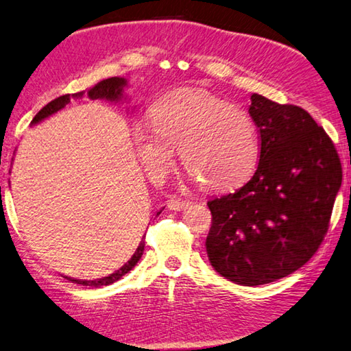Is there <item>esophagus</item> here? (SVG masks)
<instances>
[{"instance_id":"obj_1","label":"esophagus","mask_w":351,"mask_h":351,"mask_svg":"<svg viewBox=\"0 0 351 351\" xmlns=\"http://www.w3.org/2000/svg\"><path fill=\"white\" fill-rule=\"evenodd\" d=\"M189 201H184V199H181V197H170V199L167 201V207L170 208V210H175V212H180V210H184V208H187L189 207Z\"/></svg>"}]
</instances>
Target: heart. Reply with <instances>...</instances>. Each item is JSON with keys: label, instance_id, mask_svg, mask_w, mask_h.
<instances>
[{"label": "heart", "instance_id": "1", "mask_svg": "<svg viewBox=\"0 0 351 351\" xmlns=\"http://www.w3.org/2000/svg\"><path fill=\"white\" fill-rule=\"evenodd\" d=\"M136 155L162 181L181 150L184 167L208 190L239 186L256 169L258 129L244 109L196 88H180L152 107V123L132 129Z\"/></svg>", "mask_w": 351, "mask_h": 351}]
</instances>
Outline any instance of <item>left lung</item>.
I'll return each mask as SVG.
<instances>
[{
    "instance_id": "8db88e82",
    "label": "left lung",
    "mask_w": 351,
    "mask_h": 351,
    "mask_svg": "<svg viewBox=\"0 0 351 351\" xmlns=\"http://www.w3.org/2000/svg\"><path fill=\"white\" fill-rule=\"evenodd\" d=\"M256 171L237 192L208 201L206 239L213 269L239 285L285 278L313 256L328 230L342 167L335 144L308 112L253 93Z\"/></svg>"
}]
</instances>
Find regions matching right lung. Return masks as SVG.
<instances>
[{
  "label": "right lung",
  "mask_w": 351,
  "mask_h": 351,
  "mask_svg": "<svg viewBox=\"0 0 351 351\" xmlns=\"http://www.w3.org/2000/svg\"><path fill=\"white\" fill-rule=\"evenodd\" d=\"M125 86H127V80L119 78V76H113V78L103 80L101 82H98L97 86H93L90 90H87V97L90 99H106V101H110V103H119V101L125 99V95H123ZM82 95H84V92L73 93V95H62V97L50 101L47 106H44L43 109L35 114V118L32 119V124L41 123L43 119L49 118L50 114H53L58 110L64 109V107L70 103V99H72V98H82ZM162 210L164 208L159 210L156 215L161 213ZM144 245H145V242H144V238H143V241L139 242L136 252L132 254V258L127 261V263L123 267H121V269H118L117 271L112 273V275H109V276L95 279V281H84V279H75V278H69V276H66V279H69L70 282L81 284V285H86V287H97V289H98V287H103V285H110L113 282H117L118 279L123 278L125 273H129L133 269V267L138 264V261L141 259V256H143Z\"/></svg>",
  "instance_id": "obj_1"
}]
</instances>
